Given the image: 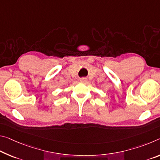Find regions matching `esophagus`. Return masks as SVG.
<instances>
[{
  "mask_svg": "<svg viewBox=\"0 0 160 160\" xmlns=\"http://www.w3.org/2000/svg\"><path fill=\"white\" fill-rule=\"evenodd\" d=\"M80 82H87V78H80Z\"/></svg>",
  "mask_w": 160,
  "mask_h": 160,
  "instance_id": "obj_1",
  "label": "esophagus"
}]
</instances>
